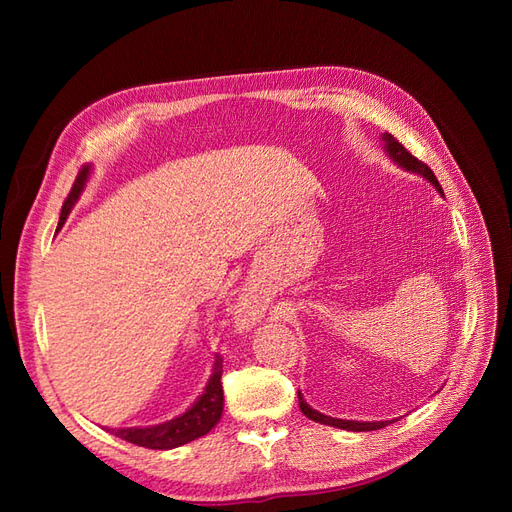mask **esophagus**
<instances>
[{
	"instance_id": "34e87169",
	"label": "esophagus",
	"mask_w": 512,
	"mask_h": 512,
	"mask_svg": "<svg viewBox=\"0 0 512 512\" xmlns=\"http://www.w3.org/2000/svg\"><path fill=\"white\" fill-rule=\"evenodd\" d=\"M235 314L243 324H250L252 320H256V305H254V299L250 297V294H243V297L239 299Z\"/></svg>"
}]
</instances>
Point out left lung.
<instances>
[{"mask_svg": "<svg viewBox=\"0 0 512 512\" xmlns=\"http://www.w3.org/2000/svg\"><path fill=\"white\" fill-rule=\"evenodd\" d=\"M380 141H382L384 153H386V156H389L391 162H395L399 168L408 170V173L421 175L423 179H427V181L433 185V188H436V190L444 196V192H442V188H440V183H438L436 175L431 173V168H429L427 164L418 162V160L412 156V153H408L406 147L401 145L399 141H395V138H393L389 132H384ZM299 408H301V412L309 418V421L320 423V425H329V427H337V429H346V431H376V429H382V427H386V425H391V423L397 421V418H391V421H346V418H333V416L322 414V412H318V410H314L312 406H309L301 391H299Z\"/></svg>", "mask_w": 512, "mask_h": 512, "instance_id": "left-lung-1", "label": "left lung"}]
</instances>
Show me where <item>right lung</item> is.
<instances>
[{"label":"right lung","mask_w":512,"mask_h":512,"mask_svg":"<svg viewBox=\"0 0 512 512\" xmlns=\"http://www.w3.org/2000/svg\"><path fill=\"white\" fill-rule=\"evenodd\" d=\"M91 166H85L79 177H76L72 192L66 198L64 209H61L59 215V226L57 230L66 224L70 211L74 205L79 203L81 194L87 188V181L91 177ZM224 412V391H222V359L215 356V361L211 365V376L205 384V391L198 395L194 404L185 410L183 414L170 418L166 423L158 425H147V427H121V429H106L115 433L117 438L132 442L136 446H145L153 448V451H168V448H177L188 442H194L196 438H203L207 433L220 423Z\"/></svg>","instance_id":"right-lung-1"}]
</instances>
